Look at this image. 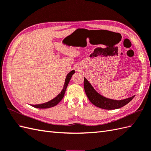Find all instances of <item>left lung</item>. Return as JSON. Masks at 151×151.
<instances>
[{
    "mask_svg": "<svg viewBox=\"0 0 151 151\" xmlns=\"http://www.w3.org/2000/svg\"><path fill=\"white\" fill-rule=\"evenodd\" d=\"M83 86L86 95L88 97L91 102L95 106L104 109L112 110L121 108L129 102H130L135 96V95H134L130 98H128V99L120 100L107 99V98L101 95L100 94L98 93L85 77H84Z\"/></svg>",
    "mask_w": 151,
    "mask_h": 151,
    "instance_id": "1",
    "label": "left lung"
}]
</instances>
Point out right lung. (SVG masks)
I'll return each mask as SVG.
<instances>
[{
	"instance_id": "add662e5",
	"label": "right lung",
	"mask_w": 151,
	"mask_h": 151,
	"mask_svg": "<svg viewBox=\"0 0 151 151\" xmlns=\"http://www.w3.org/2000/svg\"><path fill=\"white\" fill-rule=\"evenodd\" d=\"M75 73V70H72L71 71H70L68 73L67 76H66L64 85V87H63L62 91L57 96L54 98L53 99H52L50 101H47V102L44 103V104H37V105H31V106L32 107H34L35 108H38V109H47V108H50L52 107H54L56 106V105H57L60 102V101L62 100L63 97H64L65 90H66V89H67V87L68 86L70 80H71L73 75Z\"/></svg>"
}]
</instances>
